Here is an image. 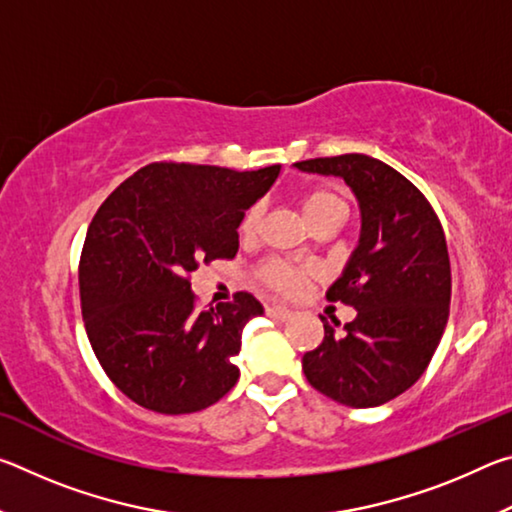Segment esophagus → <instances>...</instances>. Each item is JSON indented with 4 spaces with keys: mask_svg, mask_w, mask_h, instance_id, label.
I'll use <instances>...</instances> for the list:
<instances>
[{
    "mask_svg": "<svg viewBox=\"0 0 512 512\" xmlns=\"http://www.w3.org/2000/svg\"><path fill=\"white\" fill-rule=\"evenodd\" d=\"M264 309H266V316H271L275 320H287L291 316V309L284 305H277V302H266Z\"/></svg>",
    "mask_w": 512,
    "mask_h": 512,
    "instance_id": "obj_1",
    "label": "esophagus"
}]
</instances>
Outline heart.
Segmentation results:
<instances>
[{
  "label": "heart",
  "mask_w": 512,
  "mask_h": 512,
  "mask_svg": "<svg viewBox=\"0 0 512 512\" xmlns=\"http://www.w3.org/2000/svg\"><path fill=\"white\" fill-rule=\"evenodd\" d=\"M300 207L302 214L309 225H314L316 221L325 219L329 214H345V201L341 194H336L334 189H309V192L302 194L300 198ZM259 223H262V205H250L248 210L241 216L239 223V232L244 237H255L259 230ZM259 280L275 291L282 293H296L302 282L307 277V268L291 264L287 259H268L262 266H259Z\"/></svg>",
  "instance_id": "b5f03b06"
}]
</instances>
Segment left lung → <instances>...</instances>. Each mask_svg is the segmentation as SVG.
Here are the masks:
<instances>
[{
	"instance_id": "8db88e82",
	"label": "left lung",
	"mask_w": 512,
	"mask_h": 512,
	"mask_svg": "<svg viewBox=\"0 0 512 512\" xmlns=\"http://www.w3.org/2000/svg\"><path fill=\"white\" fill-rule=\"evenodd\" d=\"M293 167L339 176L357 196L361 237L327 300L357 309L336 334L302 357L318 393L352 409L402 395L427 370L449 318L452 268L443 225L400 171L363 153L314 158ZM339 325V323H334Z\"/></svg>"
}]
</instances>
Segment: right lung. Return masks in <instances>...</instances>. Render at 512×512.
Segmentation results:
<instances>
[{"label":"right lung","mask_w":512,"mask_h":512,"mask_svg":"<svg viewBox=\"0 0 512 512\" xmlns=\"http://www.w3.org/2000/svg\"><path fill=\"white\" fill-rule=\"evenodd\" d=\"M280 164L235 171L153 162L94 214L79 287L85 332L112 384L144 409H207L237 384L241 329L264 307L241 291L198 309V264L232 259L241 216L275 183Z\"/></svg>","instance_id":"obj_1"}]
</instances>
